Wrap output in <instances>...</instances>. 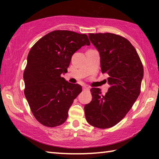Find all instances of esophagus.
<instances>
[{"mask_svg": "<svg viewBox=\"0 0 159 159\" xmlns=\"http://www.w3.org/2000/svg\"><path fill=\"white\" fill-rule=\"evenodd\" d=\"M83 90L84 91H90V89L87 87H85V86H84V87H83Z\"/></svg>", "mask_w": 159, "mask_h": 159, "instance_id": "esophagus-1", "label": "esophagus"}]
</instances>
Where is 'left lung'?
<instances>
[{
	"label": "left lung",
	"mask_w": 159,
	"mask_h": 159,
	"mask_svg": "<svg viewBox=\"0 0 159 159\" xmlns=\"http://www.w3.org/2000/svg\"><path fill=\"white\" fill-rule=\"evenodd\" d=\"M90 42L100 56L101 70L109 75L108 92L90 89L92 101L84 107L85 118L94 127L105 129L120 122L130 111L140 93L144 69L135 48L119 35L89 34Z\"/></svg>",
	"instance_id": "obj_1"
}]
</instances>
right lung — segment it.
Here are the masks:
<instances>
[{"instance_id":"right-lung-1","label":"right lung","mask_w":159,"mask_h":159,"mask_svg":"<svg viewBox=\"0 0 159 159\" xmlns=\"http://www.w3.org/2000/svg\"><path fill=\"white\" fill-rule=\"evenodd\" d=\"M85 45H90L86 34L56 30L39 39L29 51L23 75L25 95L42 125L54 128L67 119L82 87L66 81L61 74L67 72L72 55Z\"/></svg>"}]
</instances>
